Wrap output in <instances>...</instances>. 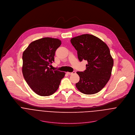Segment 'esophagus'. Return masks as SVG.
Wrapping results in <instances>:
<instances>
[{"label":"esophagus","instance_id":"34e87169","mask_svg":"<svg viewBox=\"0 0 135 135\" xmlns=\"http://www.w3.org/2000/svg\"><path fill=\"white\" fill-rule=\"evenodd\" d=\"M75 73V72H67V74L68 75H72V74H74Z\"/></svg>","mask_w":135,"mask_h":135}]
</instances>
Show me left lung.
I'll list each match as a JSON object with an SVG mask.
<instances>
[{
  "label": "left lung",
  "instance_id": "8db88e82",
  "mask_svg": "<svg viewBox=\"0 0 135 135\" xmlns=\"http://www.w3.org/2000/svg\"><path fill=\"white\" fill-rule=\"evenodd\" d=\"M77 50L78 60H87L86 70L77 72L79 81L76 87L81 93L93 95L100 91L108 82L113 66L109 47L100 39L83 34L71 39Z\"/></svg>",
  "mask_w": 135,
  "mask_h": 135
}]
</instances>
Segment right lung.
Segmentation results:
<instances>
[{
    "label": "right lung",
    "mask_w": 135,
    "mask_h": 135,
    "mask_svg": "<svg viewBox=\"0 0 135 135\" xmlns=\"http://www.w3.org/2000/svg\"><path fill=\"white\" fill-rule=\"evenodd\" d=\"M61 44L57 38L45 37L31 42L23 53L22 73L30 88L41 96H49L59 88L65 73L51 70L56 50Z\"/></svg>",
    "instance_id": "right-lung-1"
}]
</instances>
